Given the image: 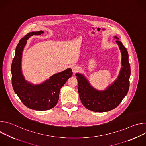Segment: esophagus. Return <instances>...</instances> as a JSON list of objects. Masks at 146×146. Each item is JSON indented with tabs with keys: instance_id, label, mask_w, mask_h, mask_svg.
<instances>
[{
	"instance_id": "1",
	"label": "esophagus",
	"mask_w": 146,
	"mask_h": 146,
	"mask_svg": "<svg viewBox=\"0 0 146 146\" xmlns=\"http://www.w3.org/2000/svg\"><path fill=\"white\" fill-rule=\"evenodd\" d=\"M72 71L73 72V73H76V72H77L78 70V67L77 65H74L72 66Z\"/></svg>"
}]
</instances>
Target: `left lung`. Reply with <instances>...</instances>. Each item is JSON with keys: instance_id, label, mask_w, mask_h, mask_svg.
Masks as SVG:
<instances>
[{"instance_id": "obj_1", "label": "left lung", "mask_w": 146, "mask_h": 146, "mask_svg": "<svg viewBox=\"0 0 146 146\" xmlns=\"http://www.w3.org/2000/svg\"><path fill=\"white\" fill-rule=\"evenodd\" d=\"M117 39L118 44L121 53V65L119 75L117 79L108 86L105 90H98L92 87L86 76L77 73L78 92L81 102L88 110L95 112L109 111L117 108L128 92L129 77L131 75L129 56L127 48Z\"/></svg>"}]
</instances>
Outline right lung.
I'll use <instances>...</instances> for the list:
<instances>
[{
    "mask_svg": "<svg viewBox=\"0 0 146 146\" xmlns=\"http://www.w3.org/2000/svg\"><path fill=\"white\" fill-rule=\"evenodd\" d=\"M43 33L42 31L32 32L20 40L11 67L12 86L15 93L24 105L31 109L38 111L50 110L56 105L60 88L73 74L72 69L68 68L53 74L38 84H34L25 79L22 72L21 61L27 40L33 35Z\"/></svg>",
    "mask_w": 146,
    "mask_h": 146,
    "instance_id": "obj_1",
    "label": "right lung"
}]
</instances>
